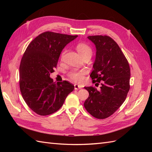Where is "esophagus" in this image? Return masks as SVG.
I'll return each instance as SVG.
<instances>
[{"mask_svg":"<svg viewBox=\"0 0 152 152\" xmlns=\"http://www.w3.org/2000/svg\"><path fill=\"white\" fill-rule=\"evenodd\" d=\"M82 87L81 86H79L78 84H74V89H75L76 90H78V89H82Z\"/></svg>","mask_w":152,"mask_h":152,"instance_id":"esophagus-1","label":"esophagus"}]
</instances>
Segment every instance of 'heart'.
<instances>
[{"mask_svg": "<svg viewBox=\"0 0 152 152\" xmlns=\"http://www.w3.org/2000/svg\"><path fill=\"white\" fill-rule=\"evenodd\" d=\"M76 50L78 52L80 53L82 57L85 56H92V49L89 45L86 43L80 42L77 44ZM86 73V70H72L69 73V77L71 80H72L74 82L80 83L82 82L83 78H84V75Z\"/></svg>", "mask_w": 152, "mask_h": 152, "instance_id": "heart-1", "label": "heart"}]
</instances>
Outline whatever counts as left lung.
Instances as JSON below:
<instances>
[{
	"mask_svg": "<svg viewBox=\"0 0 152 152\" xmlns=\"http://www.w3.org/2000/svg\"><path fill=\"white\" fill-rule=\"evenodd\" d=\"M95 45L96 56L90 74L93 83L101 82V89L85 87L89 92L84 107L97 119H105L120 107L129 91L130 67L120 48L108 36H89Z\"/></svg>",
	"mask_w": 152,
	"mask_h": 152,
	"instance_id": "1",
	"label": "left lung"
}]
</instances>
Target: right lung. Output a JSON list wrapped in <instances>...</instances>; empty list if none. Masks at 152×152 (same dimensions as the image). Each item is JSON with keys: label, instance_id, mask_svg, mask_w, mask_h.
Returning a JSON list of instances; mask_svg holds the SVG:
<instances>
[{"label": "right lung", "instance_id": "obj_1", "mask_svg": "<svg viewBox=\"0 0 152 152\" xmlns=\"http://www.w3.org/2000/svg\"><path fill=\"white\" fill-rule=\"evenodd\" d=\"M78 37L45 32L28 44L19 66V87L24 101L40 115L57 112L74 86L67 81L53 82L50 74L56 68L66 44Z\"/></svg>", "mask_w": 152, "mask_h": 152}]
</instances>
